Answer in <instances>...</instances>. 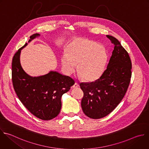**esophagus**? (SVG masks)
<instances>
[{
	"mask_svg": "<svg viewBox=\"0 0 149 149\" xmlns=\"http://www.w3.org/2000/svg\"><path fill=\"white\" fill-rule=\"evenodd\" d=\"M79 86V84L77 83V82H75L74 84V85H73V88H77Z\"/></svg>",
	"mask_w": 149,
	"mask_h": 149,
	"instance_id": "1",
	"label": "esophagus"
}]
</instances>
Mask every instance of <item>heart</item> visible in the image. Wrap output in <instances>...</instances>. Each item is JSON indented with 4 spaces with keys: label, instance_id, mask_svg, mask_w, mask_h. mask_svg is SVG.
I'll list each match as a JSON object with an SVG mask.
<instances>
[{
    "label": "heart",
    "instance_id": "heart-1",
    "mask_svg": "<svg viewBox=\"0 0 149 149\" xmlns=\"http://www.w3.org/2000/svg\"><path fill=\"white\" fill-rule=\"evenodd\" d=\"M61 58L63 70L70 75L77 64L78 75L84 81H93L102 75L107 60L105 49L87 39H77L71 42Z\"/></svg>",
    "mask_w": 149,
    "mask_h": 149
}]
</instances>
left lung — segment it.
<instances>
[{"instance_id":"1","label":"left lung","mask_w":149,"mask_h":149,"mask_svg":"<svg viewBox=\"0 0 149 149\" xmlns=\"http://www.w3.org/2000/svg\"><path fill=\"white\" fill-rule=\"evenodd\" d=\"M107 37L114 45L107 68L95 81L79 84L84 92L82 111L94 119L107 116L116 108L127 92L132 77V62L128 53L115 37Z\"/></svg>"}]
</instances>
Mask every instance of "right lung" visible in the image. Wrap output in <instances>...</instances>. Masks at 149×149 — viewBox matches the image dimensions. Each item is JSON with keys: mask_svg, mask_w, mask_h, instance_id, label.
<instances>
[{"mask_svg": "<svg viewBox=\"0 0 149 149\" xmlns=\"http://www.w3.org/2000/svg\"><path fill=\"white\" fill-rule=\"evenodd\" d=\"M40 36L36 33L30 36V41ZM15 54L12 64V78L14 89L23 105L35 116L48 120L56 118L61 108V97L68 92L75 81L68 76L56 71L37 77H32L23 70L20 63L21 49Z\"/></svg>", "mask_w": 149, "mask_h": 149, "instance_id": "obj_1", "label": "right lung"}]
</instances>
